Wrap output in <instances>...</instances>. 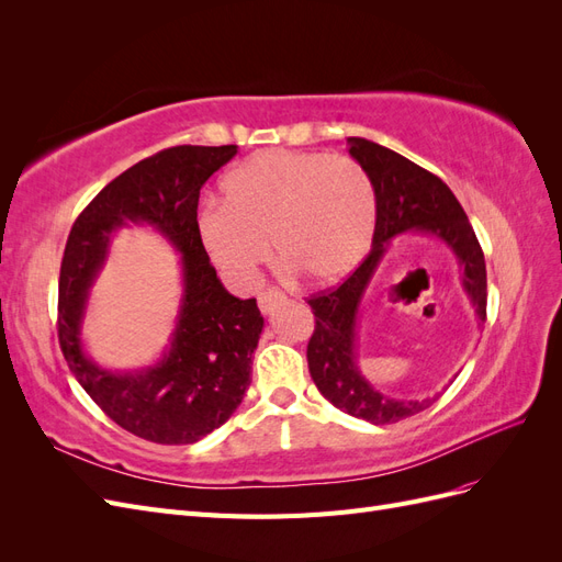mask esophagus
<instances>
[{
	"label": "esophagus",
	"mask_w": 562,
	"mask_h": 562,
	"mask_svg": "<svg viewBox=\"0 0 562 562\" xmlns=\"http://www.w3.org/2000/svg\"><path fill=\"white\" fill-rule=\"evenodd\" d=\"M283 302H285V293L279 291V288H267V291H262L258 295V304H260L262 314H271L274 310H279Z\"/></svg>",
	"instance_id": "esophagus-1"
}]
</instances>
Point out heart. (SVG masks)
I'll use <instances>...</instances> for the list:
<instances>
[{
  "label": "heart",
  "instance_id": "obj_1",
  "mask_svg": "<svg viewBox=\"0 0 562 562\" xmlns=\"http://www.w3.org/2000/svg\"><path fill=\"white\" fill-rule=\"evenodd\" d=\"M225 203L203 201L196 234L211 262L246 285L269 255L307 281L345 279L375 229V190L363 166L323 151L265 149L223 182Z\"/></svg>",
  "mask_w": 562,
  "mask_h": 562
}]
</instances>
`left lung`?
<instances>
[{"label":"left lung","mask_w":562,"mask_h":562,"mask_svg":"<svg viewBox=\"0 0 562 562\" xmlns=\"http://www.w3.org/2000/svg\"><path fill=\"white\" fill-rule=\"evenodd\" d=\"M347 143L349 155L363 166L375 190V234L366 260L349 279L307 300L316 318L307 361L314 384L339 411L370 424H394L427 411L436 396L422 401L386 396L356 366V314L389 241L403 232H427L448 244L462 267V285L481 326L487 316L485 258L464 209L443 180L372 140Z\"/></svg>","instance_id":"obj_1"}]
</instances>
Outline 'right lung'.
Here are the masks:
<instances>
[{
  "mask_svg": "<svg viewBox=\"0 0 562 562\" xmlns=\"http://www.w3.org/2000/svg\"><path fill=\"white\" fill-rule=\"evenodd\" d=\"M236 145H178L114 178L75 220L58 281V342L72 375L119 427L161 446L196 443L223 427L250 384L252 351L265 326L255 297L225 291L196 234L199 192ZM147 222L183 255V302L172 347L151 369L112 373L80 349L88 288L106 257L109 236Z\"/></svg>",
  "mask_w": 562,
  "mask_h": 562,
  "instance_id": "right-lung-1",
  "label": "right lung"
}]
</instances>
